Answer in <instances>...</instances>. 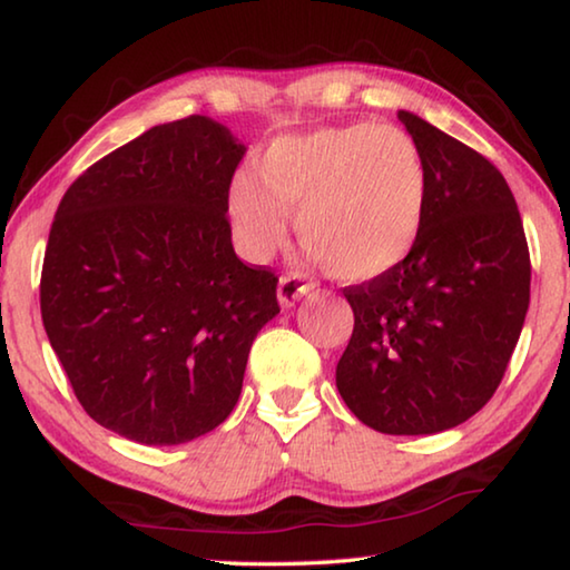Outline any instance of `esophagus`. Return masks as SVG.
Returning a JSON list of instances; mask_svg holds the SVG:
<instances>
[{
  "label": "esophagus",
  "instance_id": "esophagus-1",
  "mask_svg": "<svg viewBox=\"0 0 570 570\" xmlns=\"http://www.w3.org/2000/svg\"><path fill=\"white\" fill-rule=\"evenodd\" d=\"M308 292H312V284L306 282L304 276H298V274H288V276H282L278 278V288H276V294H278V304L282 306H294V302H298V298L302 296H306Z\"/></svg>",
  "mask_w": 570,
  "mask_h": 570
}]
</instances>
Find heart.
Listing matches in <instances>:
<instances>
[{"label":"heart","instance_id":"heart-1","mask_svg":"<svg viewBox=\"0 0 570 570\" xmlns=\"http://www.w3.org/2000/svg\"><path fill=\"white\" fill-rule=\"evenodd\" d=\"M430 173L407 130L370 120L276 138L256 180L238 176L228 224L240 254L266 262L296 216L302 246L350 284L392 274L417 248Z\"/></svg>","mask_w":570,"mask_h":570}]
</instances>
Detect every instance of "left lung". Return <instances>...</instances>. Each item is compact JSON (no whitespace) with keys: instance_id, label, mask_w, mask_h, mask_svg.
Listing matches in <instances>:
<instances>
[{"instance_id":"left-lung-1","label":"left lung","mask_w":570,"mask_h":570,"mask_svg":"<svg viewBox=\"0 0 570 570\" xmlns=\"http://www.w3.org/2000/svg\"><path fill=\"white\" fill-rule=\"evenodd\" d=\"M397 118L430 173L417 248L392 274L344 288L354 332L336 390L384 435H435L493 397L530 302L523 220L493 163L420 115Z\"/></svg>"}]
</instances>
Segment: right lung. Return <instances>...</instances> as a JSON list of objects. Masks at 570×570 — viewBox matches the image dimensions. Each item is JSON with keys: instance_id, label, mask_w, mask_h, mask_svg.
<instances>
[{"instance_id": "add662e5", "label": "right lung", "mask_w": 570, "mask_h": 570, "mask_svg": "<svg viewBox=\"0 0 570 570\" xmlns=\"http://www.w3.org/2000/svg\"><path fill=\"white\" fill-rule=\"evenodd\" d=\"M246 146L204 115L156 125L67 188L45 250V332L90 417L180 445L236 407L278 278L230 244Z\"/></svg>"}]
</instances>
